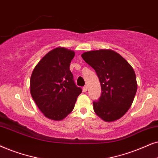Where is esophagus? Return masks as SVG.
Returning <instances> with one entry per match:
<instances>
[{
	"instance_id": "obj_1",
	"label": "esophagus",
	"mask_w": 158,
	"mask_h": 158,
	"mask_svg": "<svg viewBox=\"0 0 158 158\" xmlns=\"http://www.w3.org/2000/svg\"><path fill=\"white\" fill-rule=\"evenodd\" d=\"M87 89H88V88H87V86H85V87H83V92H87Z\"/></svg>"
}]
</instances>
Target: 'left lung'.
Masks as SVG:
<instances>
[{
    "instance_id": "left-lung-1",
    "label": "left lung",
    "mask_w": 158,
    "mask_h": 158,
    "mask_svg": "<svg viewBox=\"0 0 158 158\" xmlns=\"http://www.w3.org/2000/svg\"><path fill=\"white\" fill-rule=\"evenodd\" d=\"M81 57L95 70L100 82L102 94L93 102L94 113L106 122L120 119L131 106L137 90L132 66L110 49L87 51Z\"/></svg>"
}]
</instances>
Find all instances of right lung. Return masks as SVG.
I'll list each match as a JSON object with an SVG mask.
<instances>
[{"mask_svg": "<svg viewBox=\"0 0 158 158\" xmlns=\"http://www.w3.org/2000/svg\"><path fill=\"white\" fill-rule=\"evenodd\" d=\"M74 51L63 47L48 52L35 67L30 79V93L44 115L62 121L74 108L81 89L73 81L69 66Z\"/></svg>", "mask_w": 158, "mask_h": 158, "instance_id": "obj_1", "label": "right lung"}]
</instances>
